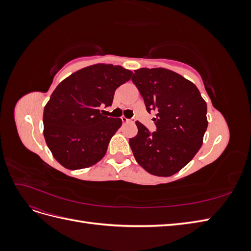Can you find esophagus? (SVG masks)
<instances>
[{
    "instance_id": "1",
    "label": "esophagus",
    "mask_w": 251,
    "mask_h": 251,
    "mask_svg": "<svg viewBox=\"0 0 251 251\" xmlns=\"http://www.w3.org/2000/svg\"><path fill=\"white\" fill-rule=\"evenodd\" d=\"M121 120H123V123H124V124H128V123H133V121H132L131 119H128V118L125 117V116H123V117H121Z\"/></svg>"
}]
</instances>
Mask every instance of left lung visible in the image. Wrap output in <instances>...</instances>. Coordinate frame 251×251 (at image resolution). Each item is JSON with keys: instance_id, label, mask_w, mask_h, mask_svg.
<instances>
[{"instance_id": "1", "label": "left lung", "mask_w": 251, "mask_h": 251, "mask_svg": "<svg viewBox=\"0 0 251 251\" xmlns=\"http://www.w3.org/2000/svg\"><path fill=\"white\" fill-rule=\"evenodd\" d=\"M132 81L146 103L156 111L157 131L136 121L138 133L128 140L136 161L151 175L170 177L192 160L207 128V105L198 88L165 68L135 70Z\"/></svg>"}]
</instances>
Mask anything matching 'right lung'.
Here are the masks:
<instances>
[{
    "mask_svg": "<svg viewBox=\"0 0 251 251\" xmlns=\"http://www.w3.org/2000/svg\"><path fill=\"white\" fill-rule=\"evenodd\" d=\"M133 72L121 66L96 64L72 73L53 91L44 108V137L64 168L81 170L100 161L120 118L103 116L115 90Z\"/></svg>",
    "mask_w": 251,
    "mask_h": 251,
    "instance_id": "right-lung-1",
    "label": "right lung"
}]
</instances>
